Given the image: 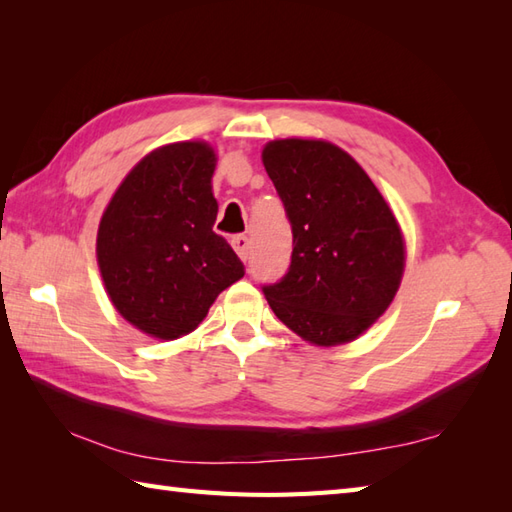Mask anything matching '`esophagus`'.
Here are the masks:
<instances>
[{
	"label": "esophagus",
	"instance_id": "1",
	"mask_svg": "<svg viewBox=\"0 0 512 512\" xmlns=\"http://www.w3.org/2000/svg\"><path fill=\"white\" fill-rule=\"evenodd\" d=\"M231 244L235 248V253L242 257V259H248V250H250V239L246 235H235L231 239Z\"/></svg>",
	"mask_w": 512,
	"mask_h": 512
}]
</instances>
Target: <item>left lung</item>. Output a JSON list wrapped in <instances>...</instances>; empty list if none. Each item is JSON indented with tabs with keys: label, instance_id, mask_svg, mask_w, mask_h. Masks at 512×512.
<instances>
[{
	"label": "left lung",
	"instance_id": "obj_1",
	"mask_svg": "<svg viewBox=\"0 0 512 512\" xmlns=\"http://www.w3.org/2000/svg\"><path fill=\"white\" fill-rule=\"evenodd\" d=\"M262 160L292 226L288 273L262 288L270 308L314 345L354 341L400 286L394 213L361 165L325 140H273Z\"/></svg>",
	"mask_w": 512,
	"mask_h": 512
}]
</instances>
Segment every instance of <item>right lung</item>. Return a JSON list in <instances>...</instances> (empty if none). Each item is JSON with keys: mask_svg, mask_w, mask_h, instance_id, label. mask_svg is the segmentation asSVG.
Segmentation results:
<instances>
[{"mask_svg": "<svg viewBox=\"0 0 512 512\" xmlns=\"http://www.w3.org/2000/svg\"><path fill=\"white\" fill-rule=\"evenodd\" d=\"M215 151L200 140L151 151L127 173L96 237L101 277L121 317L156 339L198 328L242 259L213 231Z\"/></svg>", "mask_w": 512, "mask_h": 512, "instance_id": "right-lung-1", "label": "right lung"}]
</instances>
